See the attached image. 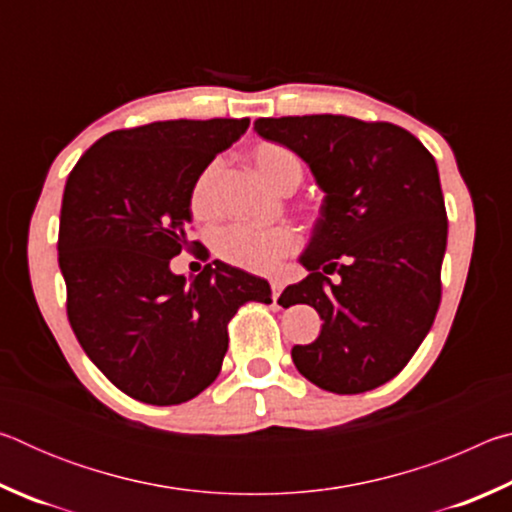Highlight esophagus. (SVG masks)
I'll return each mask as SVG.
<instances>
[{"label": "esophagus", "mask_w": 512, "mask_h": 512, "mask_svg": "<svg viewBox=\"0 0 512 512\" xmlns=\"http://www.w3.org/2000/svg\"><path fill=\"white\" fill-rule=\"evenodd\" d=\"M282 289H284V280L282 277H271V291H273V300H277L280 298V293H282Z\"/></svg>", "instance_id": "obj_1"}]
</instances>
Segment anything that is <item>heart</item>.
<instances>
[{"label": "heart", "instance_id": "b5f03b06", "mask_svg": "<svg viewBox=\"0 0 512 512\" xmlns=\"http://www.w3.org/2000/svg\"><path fill=\"white\" fill-rule=\"evenodd\" d=\"M253 160L259 173L275 189H282L293 178L302 180V162L287 146L271 142L257 144ZM219 171V162L207 164L192 187V210L201 219L219 210V198H216ZM298 248L300 237L291 228H255V225L235 223L216 235V255L223 262L255 273L273 271L282 257L296 253Z\"/></svg>", "mask_w": 512, "mask_h": 512}]
</instances>
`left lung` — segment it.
Listing matches in <instances>:
<instances>
[{
    "label": "left lung",
    "mask_w": 512,
    "mask_h": 512,
    "mask_svg": "<svg viewBox=\"0 0 512 512\" xmlns=\"http://www.w3.org/2000/svg\"><path fill=\"white\" fill-rule=\"evenodd\" d=\"M255 131L298 153L325 192L300 257L309 275L282 293V307L305 302L323 320L314 343L293 345V363L323 391H372L409 363L440 305L447 212L436 160L388 121L262 117Z\"/></svg>",
    "instance_id": "1"
}]
</instances>
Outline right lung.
<instances>
[{"label": "right lung", "mask_w": 512, "mask_h": 512, "mask_svg": "<svg viewBox=\"0 0 512 512\" xmlns=\"http://www.w3.org/2000/svg\"><path fill=\"white\" fill-rule=\"evenodd\" d=\"M250 119H171L112 131L67 176L58 264L81 348L119 391L155 406L192 400L219 377L228 323L271 302L262 277L216 262L171 273L187 239L192 187Z\"/></svg>", "instance_id": "1"}]
</instances>
